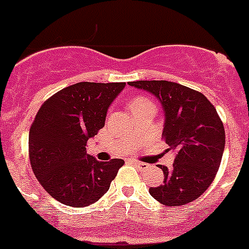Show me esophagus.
<instances>
[{"instance_id": "34e87169", "label": "esophagus", "mask_w": 249, "mask_h": 249, "mask_svg": "<svg viewBox=\"0 0 249 249\" xmlns=\"http://www.w3.org/2000/svg\"><path fill=\"white\" fill-rule=\"evenodd\" d=\"M131 162L135 164L136 167H138V168H141V169H144V168H147V167H148V164L143 163V162H138V160H131Z\"/></svg>"}]
</instances>
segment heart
<instances>
[{"mask_svg":"<svg viewBox=\"0 0 249 249\" xmlns=\"http://www.w3.org/2000/svg\"><path fill=\"white\" fill-rule=\"evenodd\" d=\"M148 105H153V102L148 97H146V96H137V97L131 100V102H129V108H131L132 112H135L140 108H143V107H146Z\"/></svg>","mask_w":249,"mask_h":249,"instance_id":"heart-1","label":"heart"}]
</instances>
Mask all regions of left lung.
<instances>
[{
    "label": "left lung",
    "mask_w": 249,
    "mask_h": 249,
    "mask_svg": "<svg viewBox=\"0 0 249 249\" xmlns=\"http://www.w3.org/2000/svg\"><path fill=\"white\" fill-rule=\"evenodd\" d=\"M129 86L151 92L164 109L162 138L176 153L172 168L160 166L163 183L149 193L164 206H183L211 186L223 156L226 133L214 106L203 93L169 81H135Z\"/></svg>",
    "instance_id": "8db88e82"
}]
</instances>
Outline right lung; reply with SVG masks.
<instances>
[{
  "label": "right lung",
  "mask_w": 249,
  "mask_h": 249,
  "mask_svg": "<svg viewBox=\"0 0 249 249\" xmlns=\"http://www.w3.org/2000/svg\"><path fill=\"white\" fill-rule=\"evenodd\" d=\"M124 86L78 82L39 107L28 135L31 167L41 186L62 204L87 207L97 202L124 164L120 158L100 162L86 151Z\"/></svg>",
  "instance_id": "add662e5"
}]
</instances>
